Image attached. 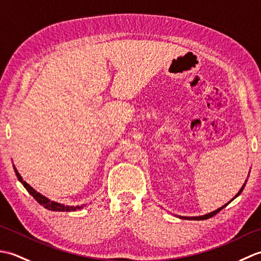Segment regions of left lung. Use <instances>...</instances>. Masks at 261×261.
Here are the masks:
<instances>
[{"mask_svg":"<svg viewBox=\"0 0 261 261\" xmlns=\"http://www.w3.org/2000/svg\"><path fill=\"white\" fill-rule=\"evenodd\" d=\"M246 182H247V180H246ZM246 182H245V184H243V186L240 188V191L238 192L237 195H236L233 198H232V199H234L236 197H238V196L240 195L241 192L243 191V188H245V186H246ZM232 199H231L230 202L226 203L225 205H223L222 207H220V208H218V210H215V211H213V212H211V213H207V214H205V215H201V216H191V218H188V216H179V219H182V220H206V219H210V218H212V216H214L215 214H218L221 210H223V208L226 206V205L230 204V203L232 202Z\"/></svg>","mask_w":261,"mask_h":261,"instance_id":"1","label":"left lung"}]
</instances>
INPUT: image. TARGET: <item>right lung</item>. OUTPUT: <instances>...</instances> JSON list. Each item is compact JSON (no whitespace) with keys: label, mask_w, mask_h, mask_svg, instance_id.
Returning <instances> with one entry per match:
<instances>
[{"label":"right lung","mask_w":261,"mask_h":261,"mask_svg":"<svg viewBox=\"0 0 261 261\" xmlns=\"http://www.w3.org/2000/svg\"><path fill=\"white\" fill-rule=\"evenodd\" d=\"M13 168H14L16 177H18V179L21 181V184L25 187V190L29 192L30 195H32L33 198H35L39 204L43 205V207H46L47 210L59 211V212H65V211H66V212H70V211L81 210V208H83V206H84V205H76V206H69V205H64V204H60V203H57V202L50 201V199L47 198L46 196L41 195V194L38 193L36 190H33V188L29 184H28V182H25L23 180V178H22L21 175L19 174V171L16 170V168L14 167V166H13Z\"/></svg>","instance_id":"add662e5"}]
</instances>
